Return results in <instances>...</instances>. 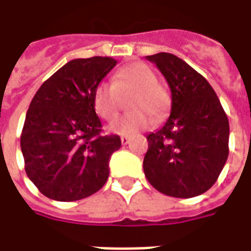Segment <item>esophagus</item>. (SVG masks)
<instances>
[{
	"mask_svg": "<svg viewBox=\"0 0 251 251\" xmlns=\"http://www.w3.org/2000/svg\"><path fill=\"white\" fill-rule=\"evenodd\" d=\"M121 142H122V145H127V144L130 142V137L122 136L121 137Z\"/></svg>",
	"mask_w": 251,
	"mask_h": 251,
	"instance_id": "34e87169",
	"label": "esophagus"
}]
</instances>
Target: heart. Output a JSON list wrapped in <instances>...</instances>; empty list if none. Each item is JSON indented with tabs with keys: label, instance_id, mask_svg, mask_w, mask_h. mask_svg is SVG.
<instances>
[{
	"label": "heart",
	"instance_id": "heart-1",
	"mask_svg": "<svg viewBox=\"0 0 251 251\" xmlns=\"http://www.w3.org/2000/svg\"><path fill=\"white\" fill-rule=\"evenodd\" d=\"M127 100L129 114L115 120L110 130L133 136L147 130L154 121H160L168 110L169 99L158 84V77L144 63H133L115 72L113 83L100 82L94 91V107L103 120H113L120 113L122 98Z\"/></svg>",
	"mask_w": 251,
	"mask_h": 251
}]
</instances>
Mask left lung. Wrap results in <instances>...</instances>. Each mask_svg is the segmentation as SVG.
I'll return each instance as SVG.
<instances>
[{
	"mask_svg": "<svg viewBox=\"0 0 251 251\" xmlns=\"http://www.w3.org/2000/svg\"><path fill=\"white\" fill-rule=\"evenodd\" d=\"M171 88V115L147 137L144 172L161 194L194 198L215 184L228 156V120L210 83L184 60L160 52L147 56Z\"/></svg>",
	"mask_w": 251,
	"mask_h": 251,
	"instance_id": "8db88e82",
	"label": "left lung"
}]
</instances>
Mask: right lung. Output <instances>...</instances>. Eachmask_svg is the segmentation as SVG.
<instances>
[{
	"mask_svg": "<svg viewBox=\"0 0 251 251\" xmlns=\"http://www.w3.org/2000/svg\"><path fill=\"white\" fill-rule=\"evenodd\" d=\"M117 64L113 57L74 59L41 84L21 133L25 172L41 194L75 201L98 192L109 177V160L121 148L102 134L94 91Z\"/></svg>",
	"mask_w": 251,
	"mask_h": 251,
	"instance_id": "add662e5",
	"label": "right lung"
}]
</instances>
